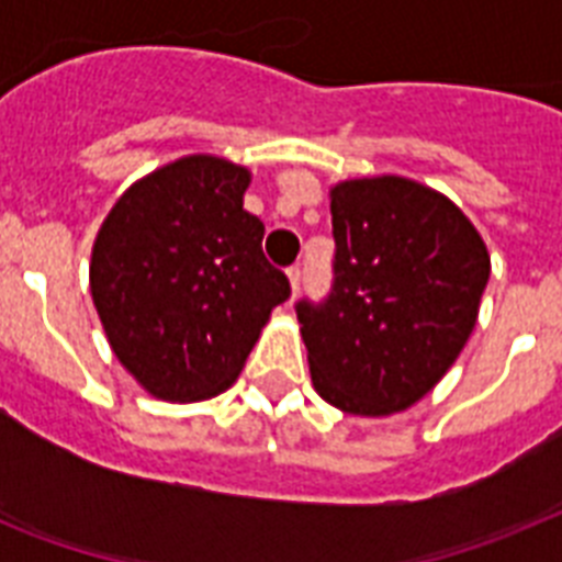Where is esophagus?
I'll use <instances>...</instances> for the list:
<instances>
[{
  "label": "esophagus",
  "instance_id": "1",
  "mask_svg": "<svg viewBox=\"0 0 562 562\" xmlns=\"http://www.w3.org/2000/svg\"><path fill=\"white\" fill-rule=\"evenodd\" d=\"M289 282H291V291L297 294L300 282H303V265H300V262L291 265V268H289Z\"/></svg>",
  "mask_w": 562,
  "mask_h": 562
}]
</instances>
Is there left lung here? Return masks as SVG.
<instances>
[{"label": "left lung", "mask_w": 562, "mask_h": 562, "mask_svg": "<svg viewBox=\"0 0 562 562\" xmlns=\"http://www.w3.org/2000/svg\"><path fill=\"white\" fill-rule=\"evenodd\" d=\"M329 201L333 291L317 306L297 303L312 384L344 414L387 417L423 400L470 341L487 245L417 180H344Z\"/></svg>", "instance_id": "left-lung-1"}]
</instances>
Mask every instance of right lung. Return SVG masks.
Segmentation results:
<instances>
[{
	"mask_svg": "<svg viewBox=\"0 0 562 562\" xmlns=\"http://www.w3.org/2000/svg\"><path fill=\"white\" fill-rule=\"evenodd\" d=\"M245 166L189 154L145 175L101 224L90 294L110 347L166 402L218 396L236 382L289 277L262 254L245 210Z\"/></svg>",
	"mask_w": 562,
	"mask_h": 562,
	"instance_id": "right-lung-1",
	"label": "right lung"
}]
</instances>
